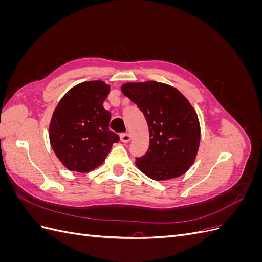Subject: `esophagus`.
Listing matches in <instances>:
<instances>
[{"mask_svg":"<svg viewBox=\"0 0 262 262\" xmlns=\"http://www.w3.org/2000/svg\"><path fill=\"white\" fill-rule=\"evenodd\" d=\"M120 140H121L122 142H124V143H126V142H129V141L131 140V136H130L129 133L123 132V133L120 134Z\"/></svg>","mask_w":262,"mask_h":262,"instance_id":"1","label":"esophagus"}]
</instances>
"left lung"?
<instances>
[{"label": "left lung", "mask_w": 262, "mask_h": 262, "mask_svg": "<svg viewBox=\"0 0 262 262\" xmlns=\"http://www.w3.org/2000/svg\"><path fill=\"white\" fill-rule=\"evenodd\" d=\"M122 93L143 113L149 131L145 155L138 168L154 180L185 173L194 162L200 143V125L192 106L179 91L154 81L126 83Z\"/></svg>", "instance_id": "left-lung-1"}]
</instances>
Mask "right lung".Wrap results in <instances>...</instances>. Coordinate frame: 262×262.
I'll return each instance as SVG.
<instances>
[{"label":"right lung","instance_id":"1","mask_svg":"<svg viewBox=\"0 0 262 262\" xmlns=\"http://www.w3.org/2000/svg\"><path fill=\"white\" fill-rule=\"evenodd\" d=\"M110 87L101 81L74 86L60 100L50 122V143L70 170L86 172L105 161L117 133L109 130L112 115L102 104Z\"/></svg>","mask_w":262,"mask_h":262}]
</instances>
